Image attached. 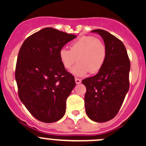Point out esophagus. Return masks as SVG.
<instances>
[{"label":"esophagus","instance_id":"esophagus-1","mask_svg":"<svg viewBox=\"0 0 146 146\" xmlns=\"http://www.w3.org/2000/svg\"><path fill=\"white\" fill-rule=\"evenodd\" d=\"M75 80H76V84H80V82H81V80L79 78H75Z\"/></svg>","mask_w":146,"mask_h":146}]
</instances>
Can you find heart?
I'll use <instances>...</instances> for the list:
<instances>
[{
  "instance_id": "obj_1",
  "label": "heart",
  "mask_w": 146,
  "mask_h": 146,
  "mask_svg": "<svg viewBox=\"0 0 146 146\" xmlns=\"http://www.w3.org/2000/svg\"><path fill=\"white\" fill-rule=\"evenodd\" d=\"M60 61L66 69H70L76 61L78 64L71 70L77 76H83L88 73H96L101 70L107 57L104 44L99 38L93 36H83L70 46V50L60 49Z\"/></svg>"
}]
</instances>
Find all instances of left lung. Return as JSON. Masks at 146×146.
<instances>
[{
  "mask_svg": "<svg viewBox=\"0 0 146 146\" xmlns=\"http://www.w3.org/2000/svg\"><path fill=\"white\" fill-rule=\"evenodd\" d=\"M92 32L102 36L107 57L97 75L82 80L86 87L85 112L91 120L106 122L119 112L129 89L130 61L125 46L115 36L103 29Z\"/></svg>",
  "mask_w": 146,
  "mask_h": 146,
  "instance_id": "1",
  "label": "left lung"
}]
</instances>
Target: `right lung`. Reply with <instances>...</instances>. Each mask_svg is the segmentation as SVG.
Here are the masks:
<instances>
[{"instance_id":"right-lung-1","label":"right lung","mask_w":146,"mask_h":146,"mask_svg":"<svg viewBox=\"0 0 146 146\" xmlns=\"http://www.w3.org/2000/svg\"><path fill=\"white\" fill-rule=\"evenodd\" d=\"M76 37L46 27L27 37L19 51L15 73L19 98L40 121H57L66 113V100L76 82L63 66L58 53Z\"/></svg>"}]
</instances>
